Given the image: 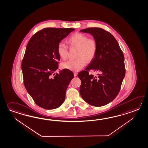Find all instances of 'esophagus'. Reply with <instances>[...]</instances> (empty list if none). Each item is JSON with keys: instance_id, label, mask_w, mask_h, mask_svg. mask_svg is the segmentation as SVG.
<instances>
[{"instance_id": "1", "label": "esophagus", "mask_w": 148, "mask_h": 148, "mask_svg": "<svg viewBox=\"0 0 148 148\" xmlns=\"http://www.w3.org/2000/svg\"><path fill=\"white\" fill-rule=\"evenodd\" d=\"M74 76H76L77 75V73L74 72Z\"/></svg>"}]
</instances>
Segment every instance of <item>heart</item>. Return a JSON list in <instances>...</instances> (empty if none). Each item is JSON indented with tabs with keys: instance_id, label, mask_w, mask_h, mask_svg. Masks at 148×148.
Returning a JSON list of instances; mask_svg holds the SVG:
<instances>
[{
	"instance_id": "obj_1",
	"label": "heart",
	"mask_w": 148,
	"mask_h": 148,
	"mask_svg": "<svg viewBox=\"0 0 148 148\" xmlns=\"http://www.w3.org/2000/svg\"><path fill=\"white\" fill-rule=\"evenodd\" d=\"M68 43L72 47L78 49L76 60H69L63 62L62 69L72 71H79L87 62H91L95 58L98 51V42L95 38H89L86 34L75 33L67 40ZM57 53L62 59H66L68 55V48L65 43L59 42L57 48Z\"/></svg>"
}]
</instances>
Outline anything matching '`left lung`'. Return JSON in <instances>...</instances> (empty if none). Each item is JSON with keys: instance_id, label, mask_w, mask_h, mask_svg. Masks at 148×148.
I'll use <instances>...</instances> for the list:
<instances>
[{"instance_id": "1", "label": "left lung", "mask_w": 148, "mask_h": 148, "mask_svg": "<svg viewBox=\"0 0 148 148\" xmlns=\"http://www.w3.org/2000/svg\"><path fill=\"white\" fill-rule=\"evenodd\" d=\"M80 32L90 33L98 42L95 58L78 74L81 81L80 95L91 105H106L118 95L125 77L123 53L115 37L102 28L88 27ZM90 71L98 72L97 75L89 74Z\"/></svg>"}]
</instances>
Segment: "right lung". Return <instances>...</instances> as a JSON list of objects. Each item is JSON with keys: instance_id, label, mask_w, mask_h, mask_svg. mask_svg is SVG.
Instances as JSON below:
<instances>
[{"instance_id": "obj_1", "label": "right lung", "mask_w": 148, "mask_h": 148, "mask_svg": "<svg viewBox=\"0 0 148 148\" xmlns=\"http://www.w3.org/2000/svg\"><path fill=\"white\" fill-rule=\"evenodd\" d=\"M75 30L73 28L48 27L31 38L22 62L25 88L37 105L53 109L62 104L73 73L64 69L55 73L60 59L57 46Z\"/></svg>"}]
</instances>
